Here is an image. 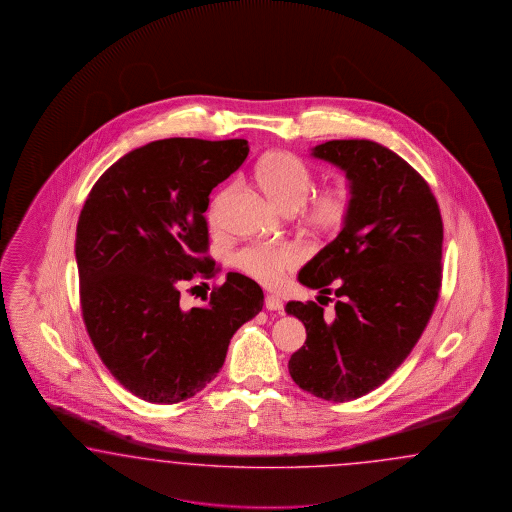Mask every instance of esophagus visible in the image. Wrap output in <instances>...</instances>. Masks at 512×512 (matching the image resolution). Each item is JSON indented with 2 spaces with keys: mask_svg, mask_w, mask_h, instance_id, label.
Segmentation results:
<instances>
[{
  "mask_svg": "<svg viewBox=\"0 0 512 512\" xmlns=\"http://www.w3.org/2000/svg\"><path fill=\"white\" fill-rule=\"evenodd\" d=\"M264 306L266 310L281 311L283 310V300L276 295H268L264 298Z\"/></svg>",
  "mask_w": 512,
  "mask_h": 512,
  "instance_id": "1",
  "label": "esophagus"
}]
</instances>
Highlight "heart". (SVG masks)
<instances>
[{
  "label": "heart",
  "mask_w": 512,
  "mask_h": 512,
  "mask_svg": "<svg viewBox=\"0 0 512 512\" xmlns=\"http://www.w3.org/2000/svg\"><path fill=\"white\" fill-rule=\"evenodd\" d=\"M255 180L264 195L281 210L293 212L300 207V221L311 233H338L353 212L355 195L347 182L328 184L311 196L315 174L300 157L289 152L264 155L255 167ZM221 199L223 195L212 204V217L217 216ZM298 261V253L289 246H249L236 257V263L246 274L270 287L295 270Z\"/></svg>",
  "instance_id": "heart-1"
}]
</instances>
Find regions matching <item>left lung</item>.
I'll list each match as a JSON object with an SVG mask.
<instances>
[{
	"mask_svg": "<svg viewBox=\"0 0 512 512\" xmlns=\"http://www.w3.org/2000/svg\"><path fill=\"white\" fill-rule=\"evenodd\" d=\"M310 155L345 172L355 202L340 234L298 272L326 304L332 291L338 300L336 313L287 302L306 326L289 373L317 398L349 402L383 385L428 325L441 287L443 221L426 180L379 142L328 140Z\"/></svg>",
	"mask_w": 512,
	"mask_h": 512,
	"instance_id": "obj_1",
	"label": "left lung"
}]
</instances>
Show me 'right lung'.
<instances>
[{
	"instance_id": "right-lung-1",
	"label": "right lung",
	"mask_w": 512,
	"mask_h": 512,
	"mask_svg": "<svg viewBox=\"0 0 512 512\" xmlns=\"http://www.w3.org/2000/svg\"><path fill=\"white\" fill-rule=\"evenodd\" d=\"M248 152L244 139L154 140L103 172L84 202L82 317L103 364L140 400L195 396L221 370L234 332L263 310V289L238 272L202 306L186 308L180 296L214 276L204 214Z\"/></svg>"
}]
</instances>
